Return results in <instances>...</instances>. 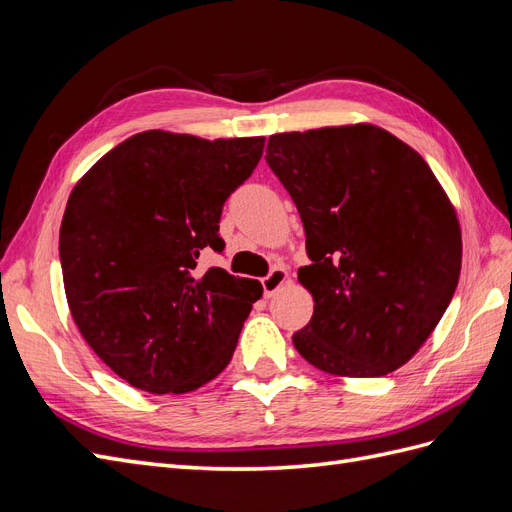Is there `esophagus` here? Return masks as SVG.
<instances>
[{
	"label": "esophagus",
	"instance_id": "1",
	"mask_svg": "<svg viewBox=\"0 0 512 512\" xmlns=\"http://www.w3.org/2000/svg\"><path fill=\"white\" fill-rule=\"evenodd\" d=\"M286 280H288V271H286L284 267L271 269L269 275H265V277H262V280H260L262 292H265V297H267V299L273 297V294L286 284Z\"/></svg>",
	"mask_w": 512,
	"mask_h": 512
}]
</instances>
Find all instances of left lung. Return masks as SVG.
<instances>
[{"label": "left lung", "instance_id": "8db88e82", "mask_svg": "<svg viewBox=\"0 0 512 512\" xmlns=\"http://www.w3.org/2000/svg\"><path fill=\"white\" fill-rule=\"evenodd\" d=\"M299 209L314 316L292 344L327 374L408 363L451 303L461 230L418 153L371 123L273 134L265 156Z\"/></svg>", "mask_w": 512, "mask_h": 512}]
</instances>
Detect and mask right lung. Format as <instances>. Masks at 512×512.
I'll return each instance as SVG.
<instances>
[{
	"label": "right lung",
	"mask_w": 512,
	"mask_h": 512,
	"mask_svg": "<svg viewBox=\"0 0 512 512\" xmlns=\"http://www.w3.org/2000/svg\"><path fill=\"white\" fill-rule=\"evenodd\" d=\"M265 138L147 130L74 185L59 230L72 318L119 378L147 393L213 380L262 286L198 260L222 252L226 198L254 173Z\"/></svg>",
	"instance_id": "add662e5"
}]
</instances>
